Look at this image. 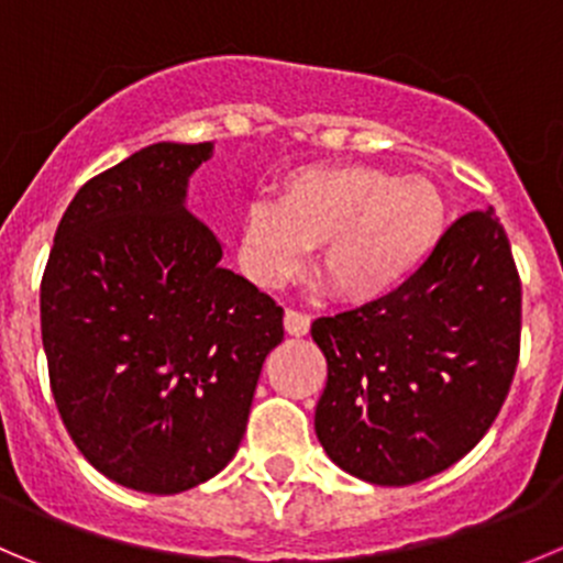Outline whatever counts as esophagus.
Here are the masks:
<instances>
[{"label": "esophagus", "mask_w": 563, "mask_h": 563, "mask_svg": "<svg viewBox=\"0 0 563 563\" xmlns=\"http://www.w3.org/2000/svg\"><path fill=\"white\" fill-rule=\"evenodd\" d=\"M283 327H286L288 335L302 338L310 332V316L299 313V310H286V316H283Z\"/></svg>", "instance_id": "obj_1"}]
</instances>
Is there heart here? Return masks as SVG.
Masks as SVG:
<instances>
[{
  "instance_id": "heart-1",
  "label": "heart",
  "mask_w": 563,
  "mask_h": 563,
  "mask_svg": "<svg viewBox=\"0 0 563 563\" xmlns=\"http://www.w3.org/2000/svg\"><path fill=\"white\" fill-rule=\"evenodd\" d=\"M449 222L445 195L427 176L371 165L297 167L275 203H250L239 258L258 286L297 275L319 247L316 272L335 299L376 305L396 297L432 258Z\"/></svg>"
}]
</instances>
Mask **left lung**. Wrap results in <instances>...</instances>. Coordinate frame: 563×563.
I'll use <instances>...</instances> for the list:
<instances>
[{"label": "left lung", "mask_w": 563, "mask_h": 563, "mask_svg": "<svg viewBox=\"0 0 563 563\" xmlns=\"http://www.w3.org/2000/svg\"><path fill=\"white\" fill-rule=\"evenodd\" d=\"M520 277L493 209L460 217L376 305L321 316L316 438L341 471L404 487L460 462L498 418L520 357Z\"/></svg>", "instance_id": "left-lung-1"}]
</instances>
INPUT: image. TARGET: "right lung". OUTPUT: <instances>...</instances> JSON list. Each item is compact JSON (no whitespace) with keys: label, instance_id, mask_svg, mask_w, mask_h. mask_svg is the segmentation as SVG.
Here are the masks:
<instances>
[{"label":"right lung","instance_id":"obj_1","mask_svg":"<svg viewBox=\"0 0 563 563\" xmlns=\"http://www.w3.org/2000/svg\"><path fill=\"white\" fill-rule=\"evenodd\" d=\"M214 145L156 143L76 192L41 283L54 401L120 487L176 495L222 471L247 429L283 308L187 209Z\"/></svg>","mask_w":563,"mask_h":563}]
</instances>
